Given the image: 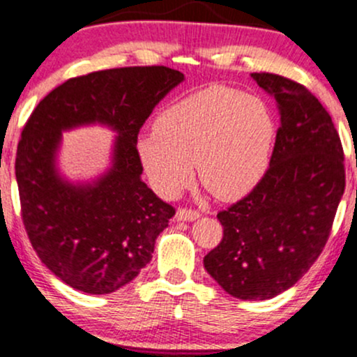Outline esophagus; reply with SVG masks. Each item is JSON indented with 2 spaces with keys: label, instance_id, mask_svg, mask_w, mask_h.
<instances>
[{
  "label": "esophagus",
  "instance_id": "obj_1",
  "mask_svg": "<svg viewBox=\"0 0 357 357\" xmlns=\"http://www.w3.org/2000/svg\"><path fill=\"white\" fill-rule=\"evenodd\" d=\"M176 218L183 222H191V220H197L199 218V211L198 210H191V208H178L176 211Z\"/></svg>",
  "mask_w": 357,
  "mask_h": 357
}]
</instances>
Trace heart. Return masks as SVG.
I'll list each match as a JSON object with an SVG mask.
<instances>
[{"label": "heart", "mask_w": 357, "mask_h": 357, "mask_svg": "<svg viewBox=\"0 0 357 357\" xmlns=\"http://www.w3.org/2000/svg\"><path fill=\"white\" fill-rule=\"evenodd\" d=\"M276 125L261 98L227 86L191 93L159 113L137 149L158 193L190 183L193 160L202 185L220 199L248 195L268 169Z\"/></svg>", "instance_id": "1"}]
</instances>
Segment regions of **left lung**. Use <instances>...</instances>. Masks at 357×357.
Masks as SVG:
<instances>
[{
    "label": "left lung",
    "mask_w": 357,
    "mask_h": 357,
    "mask_svg": "<svg viewBox=\"0 0 357 357\" xmlns=\"http://www.w3.org/2000/svg\"><path fill=\"white\" fill-rule=\"evenodd\" d=\"M252 77L276 98L281 125L261 181L218 211L223 237L203 264L229 295L269 300L291 288L322 254L346 169L334 121L303 84L271 73Z\"/></svg>",
    "instance_id": "1"
}]
</instances>
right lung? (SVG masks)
Instances as JSON below:
<instances>
[{"label": "right lung", "instance_id": "obj_1", "mask_svg": "<svg viewBox=\"0 0 357 357\" xmlns=\"http://www.w3.org/2000/svg\"><path fill=\"white\" fill-rule=\"evenodd\" d=\"M185 79L166 66H135L70 77L26 120L17 147L22 220L40 261L66 284L105 295L130 283L152 259L176 213L140 179L137 139L155 105ZM109 124L119 137L114 166L95 185L74 187L55 171L62 130Z\"/></svg>", "mask_w": 357, "mask_h": 357}]
</instances>
